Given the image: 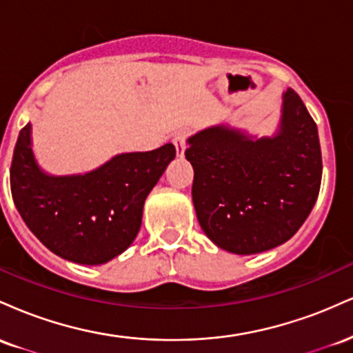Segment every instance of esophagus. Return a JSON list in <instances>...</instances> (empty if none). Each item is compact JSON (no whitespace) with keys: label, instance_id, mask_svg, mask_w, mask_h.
Segmentation results:
<instances>
[{"label":"esophagus","instance_id":"34e87169","mask_svg":"<svg viewBox=\"0 0 353 353\" xmlns=\"http://www.w3.org/2000/svg\"><path fill=\"white\" fill-rule=\"evenodd\" d=\"M185 139H188V132H185V131L177 132V134L172 137V143H174V145H176V152H177V156H179V157H184Z\"/></svg>","mask_w":353,"mask_h":353}]
</instances>
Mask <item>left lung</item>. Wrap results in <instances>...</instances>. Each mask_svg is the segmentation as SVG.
<instances>
[{"label":"left lung","instance_id":"left-lung-1","mask_svg":"<svg viewBox=\"0 0 353 353\" xmlns=\"http://www.w3.org/2000/svg\"><path fill=\"white\" fill-rule=\"evenodd\" d=\"M185 159L194 169L192 202L202 230L239 255L289 241L309 217L322 181L317 124L290 88L272 136L210 125L189 137Z\"/></svg>","mask_w":353,"mask_h":353}]
</instances>
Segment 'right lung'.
<instances>
[{
    "label": "right lung",
    "instance_id": "obj_1",
    "mask_svg": "<svg viewBox=\"0 0 353 353\" xmlns=\"http://www.w3.org/2000/svg\"><path fill=\"white\" fill-rule=\"evenodd\" d=\"M176 157L171 143L124 152L84 174L52 176L36 161L31 124L19 132L11 163V194L28 229L52 254L101 265L134 242L145 197Z\"/></svg>",
    "mask_w": 353,
    "mask_h": 353
}]
</instances>
